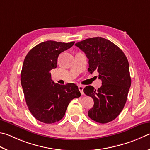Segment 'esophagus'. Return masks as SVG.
<instances>
[{"label": "esophagus", "instance_id": "esophagus-1", "mask_svg": "<svg viewBox=\"0 0 150 150\" xmlns=\"http://www.w3.org/2000/svg\"><path fill=\"white\" fill-rule=\"evenodd\" d=\"M78 88H79V91L81 92V93L82 95L84 94V92H83V86L82 85H81V84H79V85L78 86Z\"/></svg>", "mask_w": 150, "mask_h": 150}]
</instances>
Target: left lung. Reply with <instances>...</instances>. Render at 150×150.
I'll use <instances>...</instances> for the list:
<instances>
[{
	"label": "left lung",
	"instance_id": "obj_1",
	"mask_svg": "<svg viewBox=\"0 0 150 150\" xmlns=\"http://www.w3.org/2000/svg\"><path fill=\"white\" fill-rule=\"evenodd\" d=\"M75 46L88 59V71L91 74L98 72V78L102 80V85L98 90L92 86L83 90L94 100L88 117L103 124L114 120L124 108L131 84L126 56L117 46L102 37L90 38Z\"/></svg>",
	"mask_w": 150,
	"mask_h": 150
}]
</instances>
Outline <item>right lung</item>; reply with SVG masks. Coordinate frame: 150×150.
<instances>
[{
	"instance_id": "right-lung-1",
	"label": "right lung",
	"mask_w": 150,
	"mask_h": 150,
	"mask_svg": "<svg viewBox=\"0 0 150 150\" xmlns=\"http://www.w3.org/2000/svg\"><path fill=\"white\" fill-rule=\"evenodd\" d=\"M68 43L47 40L35 46L27 54L21 73V84L29 110L38 121L47 124L64 117L69 102L81 96L74 83H55L50 71L57 67L59 54L70 48Z\"/></svg>"
}]
</instances>
